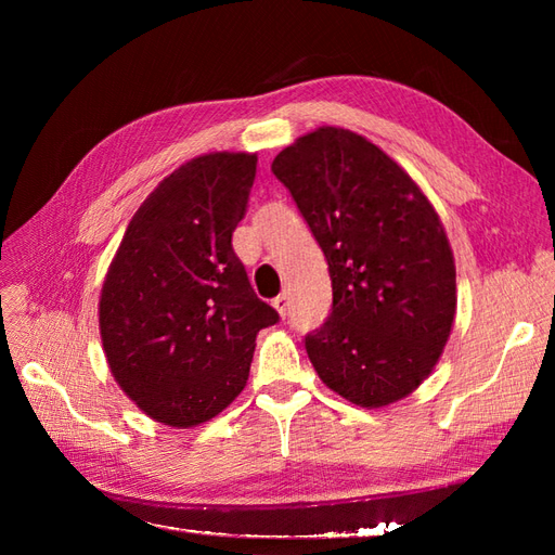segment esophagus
<instances>
[{
  "label": "esophagus",
  "instance_id": "esophagus-1",
  "mask_svg": "<svg viewBox=\"0 0 555 555\" xmlns=\"http://www.w3.org/2000/svg\"><path fill=\"white\" fill-rule=\"evenodd\" d=\"M273 308L280 312V317H284V314H287V310H289V298L284 296V294L275 296V298H273Z\"/></svg>",
  "mask_w": 555,
  "mask_h": 555
}]
</instances>
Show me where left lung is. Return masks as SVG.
<instances>
[{
	"label": "left lung",
	"mask_w": 555,
	"mask_h": 555,
	"mask_svg": "<svg viewBox=\"0 0 555 555\" xmlns=\"http://www.w3.org/2000/svg\"><path fill=\"white\" fill-rule=\"evenodd\" d=\"M271 171L328 263L333 308L306 335L319 379L367 410L410 396L456 314V266L438 212L384 150L340 127L296 139Z\"/></svg>",
	"instance_id": "obj_1"
}]
</instances>
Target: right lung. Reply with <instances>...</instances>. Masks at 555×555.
Listing matches in <instances>:
<instances>
[{
  "instance_id": "1",
  "label": "right lung",
  "mask_w": 555,
  "mask_h": 555,
  "mask_svg": "<svg viewBox=\"0 0 555 555\" xmlns=\"http://www.w3.org/2000/svg\"><path fill=\"white\" fill-rule=\"evenodd\" d=\"M257 155L210 153L164 178L125 231L99 298L120 389L155 422L192 428L245 389L257 333L280 314L231 245Z\"/></svg>"
}]
</instances>
